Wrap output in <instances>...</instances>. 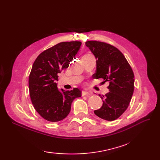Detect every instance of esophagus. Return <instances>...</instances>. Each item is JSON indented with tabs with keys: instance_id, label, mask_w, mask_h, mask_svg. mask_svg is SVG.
<instances>
[{
	"instance_id": "obj_1",
	"label": "esophagus",
	"mask_w": 160,
	"mask_h": 160,
	"mask_svg": "<svg viewBox=\"0 0 160 160\" xmlns=\"http://www.w3.org/2000/svg\"><path fill=\"white\" fill-rule=\"evenodd\" d=\"M91 95V93H89V92H88V91H83V92H82V96H85V95L89 96Z\"/></svg>"
}]
</instances>
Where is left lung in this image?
<instances>
[{
	"label": "left lung",
	"instance_id": "obj_1",
	"mask_svg": "<svg viewBox=\"0 0 160 160\" xmlns=\"http://www.w3.org/2000/svg\"><path fill=\"white\" fill-rule=\"evenodd\" d=\"M96 59L94 78L109 81V92L103 99V105L95 114L99 118L113 121L119 118L128 108L134 89V74L127 59L117 48L103 42H85Z\"/></svg>",
	"mask_w": 160,
	"mask_h": 160
}]
</instances>
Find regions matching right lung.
<instances>
[{"mask_svg": "<svg viewBox=\"0 0 160 160\" xmlns=\"http://www.w3.org/2000/svg\"><path fill=\"white\" fill-rule=\"evenodd\" d=\"M81 45L80 41L58 43L41 52L32 65L28 79L31 101L37 113L49 122L65 119L72 101L81 97L78 88L59 90L57 83L58 73L69 67Z\"/></svg>", "mask_w": 160, "mask_h": 160, "instance_id": "1", "label": "right lung"}]
</instances>
